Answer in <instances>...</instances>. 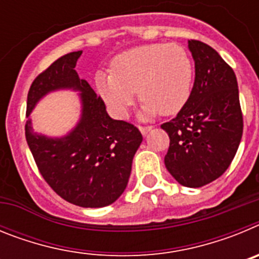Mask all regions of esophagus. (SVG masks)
I'll return each instance as SVG.
<instances>
[{
  "instance_id": "34e87169",
  "label": "esophagus",
  "mask_w": 259,
  "mask_h": 259,
  "mask_svg": "<svg viewBox=\"0 0 259 259\" xmlns=\"http://www.w3.org/2000/svg\"><path fill=\"white\" fill-rule=\"evenodd\" d=\"M139 130H140V132L144 135V136H146V135L152 131V127H150V125H148V127H139Z\"/></svg>"
}]
</instances>
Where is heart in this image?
<instances>
[{
	"label": "heart",
	"mask_w": 259,
	"mask_h": 259,
	"mask_svg": "<svg viewBox=\"0 0 259 259\" xmlns=\"http://www.w3.org/2000/svg\"><path fill=\"white\" fill-rule=\"evenodd\" d=\"M111 72L98 71L95 85L111 115L127 118L136 102L144 101L141 119L161 113H179L188 101L193 83V65L178 44H148L124 50L111 61Z\"/></svg>",
	"instance_id": "1"
}]
</instances>
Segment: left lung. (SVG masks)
<instances>
[{"instance_id":"8db88e82","label":"left lung","mask_w":259,"mask_h":259,"mask_svg":"<svg viewBox=\"0 0 259 259\" xmlns=\"http://www.w3.org/2000/svg\"><path fill=\"white\" fill-rule=\"evenodd\" d=\"M194 61V84L176 118L163 123L170 148L167 171L179 184L200 188L218 179L236 154L242 136L236 75L217 50L188 40Z\"/></svg>"}]
</instances>
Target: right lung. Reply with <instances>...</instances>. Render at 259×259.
Segmentation results:
<instances>
[{
    "instance_id": "1",
    "label": "right lung",
    "mask_w": 259,
    "mask_h": 259,
    "mask_svg": "<svg viewBox=\"0 0 259 259\" xmlns=\"http://www.w3.org/2000/svg\"><path fill=\"white\" fill-rule=\"evenodd\" d=\"M83 50L57 59L32 83L27 97L26 139L45 182L63 200L81 207H104L124 192L143 136L134 124L110 118L104 101L75 71ZM57 90L79 93L80 118L63 137L38 134L30 113Z\"/></svg>"
}]
</instances>
